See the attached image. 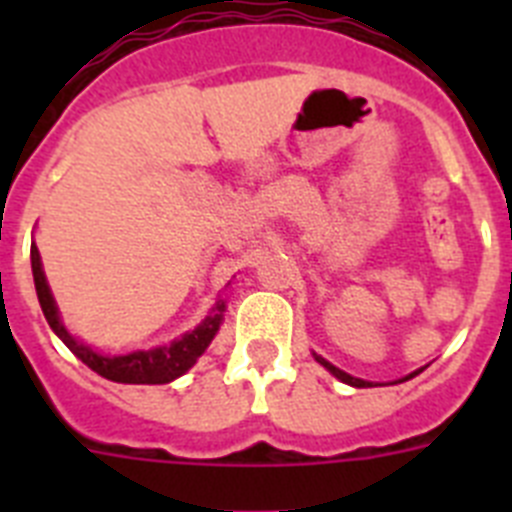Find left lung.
Listing matches in <instances>:
<instances>
[{"label":"left lung","mask_w":512,"mask_h":512,"mask_svg":"<svg viewBox=\"0 0 512 512\" xmlns=\"http://www.w3.org/2000/svg\"><path fill=\"white\" fill-rule=\"evenodd\" d=\"M315 359H318L320 364H323L325 369H328V372L333 374V377H338V379H341V382L351 384V387H372V384H369V382H364V379H356V377H351V374L341 372V369H338V366L328 364V361H325V359H320V356H315ZM415 374H418V372H415ZM415 374H410V377H415ZM410 377H405V379H410ZM405 379H402V382H405Z\"/></svg>","instance_id":"8db88e82"}]
</instances>
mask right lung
Segmentation results:
<instances>
[{
    "label": "right lung",
    "mask_w": 512,
    "mask_h": 512,
    "mask_svg": "<svg viewBox=\"0 0 512 512\" xmlns=\"http://www.w3.org/2000/svg\"><path fill=\"white\" fill-rule=\"evenodd\" d=\"M30 261H33V279H35V292H38L40 307H43V315L48 320L56 336L61 338L66 346L71 348V354L76 359H81L84 364L97 372L99 377L112 379V382L122 384H166L174 382L176 377H182L194 361L205 354V348L210 346V341L215 338L217 328H220V320H223V302L215 305V315L205 320L202 325L187 333L184 338L171 343L169 348H153V351H135V354L128 356H102L97 351H92L89 346L79 343L76 338L69 336V330L63 328L61 318H58V307L53 302L51 289H48V282H45L43 266H40V253L38 246H30Z\"/></svg>",
    "instance_id": "obj_1"
}]
</instances>
